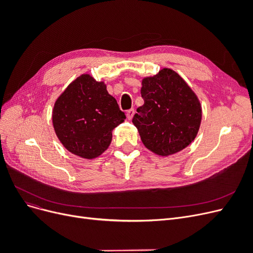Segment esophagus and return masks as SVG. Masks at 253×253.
I'll list each match as a JSON object with an SVG mask.
<instances>
[{
    "label": "esophagus",
    "instance_id": "34e87169",
    "mask_svg": "<svg viewBox=\"0 0 253 253\" xmlns=\"http://www.w3.org/2000/svg\"><path fill=\"white\" fill-rule=\"evenodd\" d=\"M134 114H135V110L134 109L127 110L126 111V117H127V119H132L133 116H134Z\"/></svg>",
    "mask_w": 253,
    "mask_h": 253
}]
</instances>
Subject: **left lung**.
I'll list each match as a JSON object with an SVG mask.
<instances>
[{"mask_svg": "<svg viewBox=\"0 0 253 253\" xmlns=\"http://www.w3.org/2000/svg\"><path fill=\"white\" fill-rule=\"evenodd\" d=\"M143 105L132 122L143 144L158 155L168 156L194 140L202 120V106L180 76L164 68L142 80Z\"/></svg>", "mask_w": 253, "mask_h": 253, "instance_id": "left-lung-1", "label": "left lung"}]
</instances>
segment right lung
<instances>
[{
	"instance_id": "right-lung-1",
	"label": "right lung",
	"mask_w": 253,
	"mask_h": 253,
	"mask_svg": "<svg viewBox=\"0 0 253 253\" xmlns=\"http://www.w3.org/2000/svg\"><path fill=\"white\" fill-rule=\"evenodd\" d=\"M126 115L103 82L82 75L72 82L53 106L52 124L64 147L91 159L109 148L113 129Z\"/></svg>"
}]
</instances>
